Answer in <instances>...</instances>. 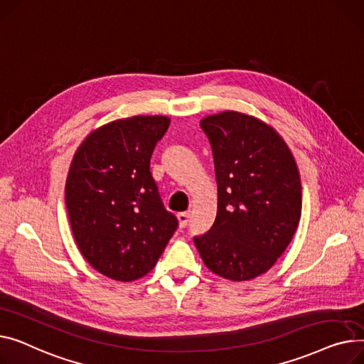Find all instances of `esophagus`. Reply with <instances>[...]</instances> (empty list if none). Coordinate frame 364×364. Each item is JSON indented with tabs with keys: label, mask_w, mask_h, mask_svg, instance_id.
<instances>
[{
	"label": "esophagus",
	"mask_w": 364,
	"mask_h": 364,
	"mask_svg": "<svg viewBox=\"0 0 364 364\" xmlns=\"http://www.w3.org/2000/svg\"><path fill=\"white\" fill-rule=\"evenodd\" d=\"M178 220H179L181 228H185L188 225V222H189V211L178 213Z\"/></svg>",
	"instance_id": "1"
}]
</instances>
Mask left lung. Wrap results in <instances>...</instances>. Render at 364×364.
Listing matches in <instances>:
<instances>
[{
	"mask_svg": "<svg viewBox=\"0 0 364 364\" xmlns=\"http://www.w3.org/2000/svg\"><path fill=\"white\" fill-rule=\"evenodd\" d=\"M218 179V216L194 242L204 264L230 281L267 272L301 218V182L284 139L259 119L223 112L201 120Z\"/></svg>",
	"mask_w": 364,
	"mask_h": 364,
	"instance_id": "obj_1",
	"label": "left lung"
}]
</instances>
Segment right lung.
Wrapping results in <instances>:
<instances>
[{
	"label": "right lung",
	"instance_id": "1",
	"mask_svg": "<svg viewBox=\"0 0 364 364\" xmlns=\"http://www.w3.org/2000/svg\"><path fill=\"white\" fill-rule=\"evenodd\" d=\"M168 123L163 116L114 120L94 131L73 157L66 182L73 237L87 262L112 279L145 276L179 226L149 172Z\"/></svg>",
	"mask_w": 364,
	"mask_h": 364
}]
</instances>
